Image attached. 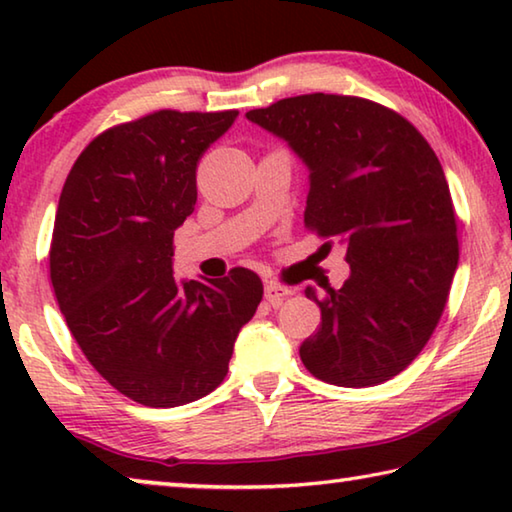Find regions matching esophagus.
<instances>
[{
    "mask_svg": "<svg viewBox=\"0 0 512 512\" xmlns=\"http://www.w3.org/2000/svg\"><path fill=\"white\" fill-rule=\"evenodd\" d=\"M293 296V291L291 289H287V287H282V284H275V282H268L266 287H264V298L271 302V305H282L284 300L287 298H291Z\"/></svg>",
    "mask_w": 512,
    "mask_h": 512,
    "instance_id": "1",
    "label": "esophagus"
}]
</instances>
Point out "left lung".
<instances>
[{"mask_svg":"<svg viewBox=\"0 0 512 512\" xmlns=\"http://www.w3.org/2000/svg\"><path fill=\"white\" fill-rule=\"evenodd\" d=\"M246 117L307 164L305 225L339 241L350 264L341 289H305L323 323L300 345L302 363L345 388L400 375L431 339L458 266L436 153L402 115L359 97L302 94Z\"/></svg>","mask_w":512,"mask_h":512,"instance_id":"left-lung-1","label":"left lung"}]
</instances>
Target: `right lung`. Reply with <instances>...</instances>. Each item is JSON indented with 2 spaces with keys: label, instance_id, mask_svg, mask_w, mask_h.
Here are the masks:
<instances>
[{
  "label": "right lung",
  "instance_id": "obj_1",
  "mask_svg": "<svg viewBox=\"0 0 512 512\" xmlns=\"http://www.w3.org/2000/svg\"><path fill=\"white\" fill-rule=\"evenodd\" d=\"M239 112L158 110L108 128L74 162L58 201L49 273L67 327L121 395L171 409L228 375L262 280H178L173 232L196 205V167Z\"/></svg>",
  "mask_w": 512,
  "mask_h": 512
}]
</instances>
